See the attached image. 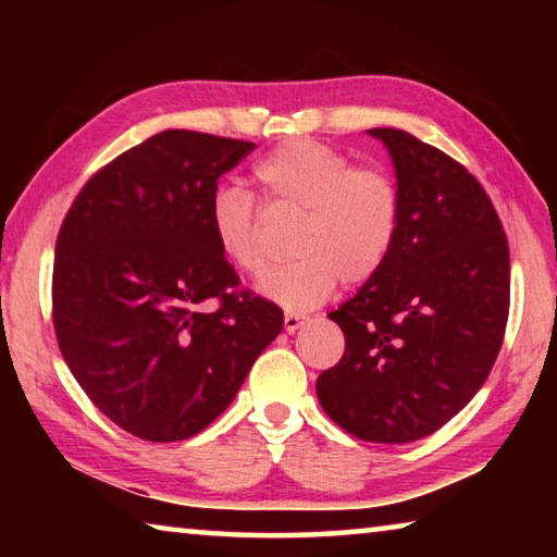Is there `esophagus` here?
Returning <instances> with one entry per match:
<instances>
[{"mask_svg": "<svg viewBox=\"0 0 557 557\" xmlns=\"http://www.w3.org/2000/svg\"><path fill=\"white\" fill-rule=\"evenodd\" d=\"M307 324V317L305 314H297V312H287L285 314V329L287 332H297L299 326Z\"/></svg>", "mask_w": 557, "mask_h": 557, "instance_id": "1", "label": "esophagus"}]
</instances>
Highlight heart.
Wrapping results in <instances>:
<instances>
[{"instance_id":"heart-1","label":"heart","mask_w":557,"mask_h":557,"mask_svg":"<svg viewBox=\"0 0 557 557\" xmlns=\"http://www.w3.org/2000/svg\"><path fill=\"white\" fill-rule=\"evenodd\" d=\"M268 203L299 211L289 252L260 292L289 312H307L332 297L336 282L371 280L388 260L400 228V188L379 166H354L338 149L314 139H287L252 166ZM209 228L221 256L245 275L265 268L256 199L235 184L213 188Z\"/></svg>"}]
</instances>
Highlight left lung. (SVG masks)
I'll return each instance as SVG.
<instances>
[{
	"mask_svg": "<svg viewBox=\"0 0 557 557\" xmlns=\"http://www.w3.org/2000/svg\"><path fill=\"white\" fill-rule=\"evenodd\" d=\"M400 188V228L385 265L329 319L342 361L317 381L348 435L403 445L428 437L482 388L504 344L511 262L484 186L410 132L375 127Z\"/></svg>",
	"mask_w": 557,
	"mask_h": 557,
	"instance_id": "left-lung-1",
	"label": "left lung"
}]
</instances>
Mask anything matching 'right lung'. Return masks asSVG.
<instances>
[{
  "instance_id": "obj_1",
  "label": "right lung",
  "mask_w": 557,
  "mask_h": 557,
  "mask_svg": "<svg viewBox=\"0 0 557 557\" xmlns=\"http://www.w3.org/2000/svg\"><path fill=\"white\" fill-rule=\"evenodd\" d=\"M252 149L164 129L92 174L63 219L51 285L63 361L139 440L199 435L282 332V309L238 289L209 228L213 188Z\"/></svg>"
}]
</instances>
